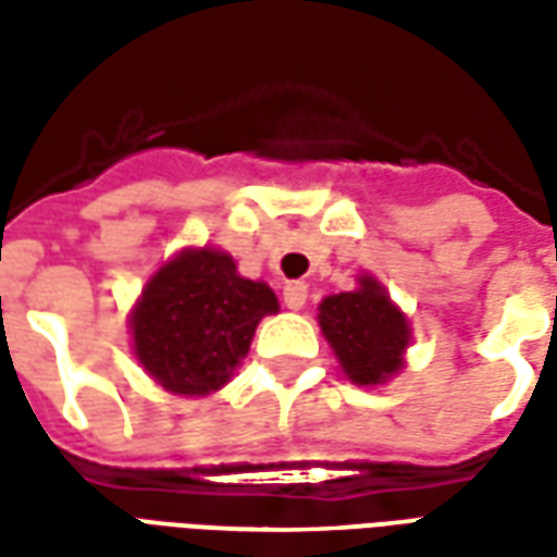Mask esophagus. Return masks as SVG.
<instances>
[{
  "mask_svg": "<svg viewBox=\"0 0 557 557\" xmlns=\"http://www.w3.org/2000/svg\"><path fill=\"white\" fill-rule=\"evenodd\" d=\"M283 304H286L289 310H301L304 304H307V286H304L301 280L286 283V289H283Z\"/></svg>",
  "mask_w": 557,
  "mask_h": 557,
  "instance_id": "esophagus-1",
  "label": "esophagus"
}]
</instances>
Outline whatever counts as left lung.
Returning <instances> with one entry per match:
<instances>
[{
	"instance_id": "obj_1",
	"label": "left lung",
	"mask_w": 557,
	"mask_h": 557,
	"mask_svg": "<svg viewBox=\"0 0 557 557\" xmlns=\"http://www.w3.org/2000/svg\"><path fill=\"white\" fill-rule=\"evenodd\" d=\"M319 327L355 385H385L403 370L411 339L409 319L370 274L358 277L355 292L327 295L319 304Z\"/></svg>"
}]
</instances>
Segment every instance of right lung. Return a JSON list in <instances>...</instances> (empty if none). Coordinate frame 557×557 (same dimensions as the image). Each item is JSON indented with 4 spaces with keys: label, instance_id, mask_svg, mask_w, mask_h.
Wrapping results in <instances>:
<instances>
[{
    "label": "right lung",
    "instance_id": "add662e5",
    "mask_svg": "<svg viewBox=\"0 0 557 557\" xmlns=\"http://www.w3.org/2000/svg\"><path fill=\"white\" fill-rule=\"evenodd\" d=\"M277 310L271 286L242 277L230 253L187 247L139 295L131 313L134 355L170 394L208 397L230 382L256 325Z\"/></svg>",
    "mask_w": 557,
    "mask_h": 557
}]
</instances>
